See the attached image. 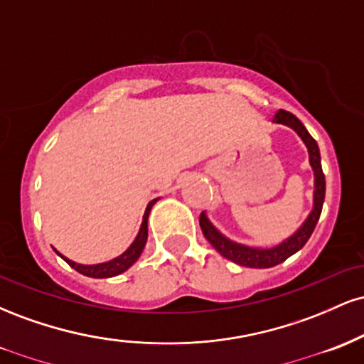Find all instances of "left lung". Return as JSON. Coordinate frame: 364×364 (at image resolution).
I'll use <instances>...</instances> for the list:
<instances>
[{
  "instance_id": "obj_1",
  "label": "left lung",
  "mask_w": 364,
  "mask_h": 364,
  "mask_svg": "<svg viewBox=\"0 0 364 364\" xmlns=\"http://www.w3.org/2000/svg\"><path fill=\"white\" fill-rule=\"evenodd\" d=\"M274 123L286 124V127L294 129L301 136V140L308 149V154H310V166L313 173H315V191H313V208L310 215L306 217V220L301 224V228L294 235L287 237V240H284L282 243L272 246V248H253V246L236 243V241H231L229 237H225L208 220L205 212L200 214V228H202L203 236L207 237L208 243L214 246L224 258H228V260L235 262L241 267H250V269H270V267H275L284 260H287L291 255L299 252L306 245V241L310 240L313 229H315L316 223H318L325 200V176L323 171H321L320 150L315 139L308 133V129L304 128L301 121L296 118L294 114H291L289 111L279 109L277 114L274 116Z\"/></svg>"
}]
</instances>
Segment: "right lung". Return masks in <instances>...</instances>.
I'll list each match as a JSON object with an SVG mask.
<instances>
[{"label": "right lung", "instance_id": "obj_1", "mask_svg": "<svg viewBox=\"0 0 364 364\" xmlns=\"http://www.w3.org/2000/svg\"><path fill=\"white\" fill-rule=\"evenodd\" d=\"M159 198L152 200V202L149 203L147 208H145V214H144V220H141V225H140V231L139 235H136L135 241H133L132 245H129V248L124 253H121L119 257L112 258L109 262H104V263H97V265H82V263H75L70 260V258L63 257V255L58 252V250H54L60 257L68 263L72 269L77 270V272H80L83 275H87V277H94V279H106V277H114V275H119L123 274L124 270H128L129 267L133 265L136 260H139V257L144 252L145 248V243H147V236H149V228H147V220H149V214L150 210H152L154 203L157 202Z\"/></svg>", "mask_w": 364, "mask_h": 364}]
</instances>
